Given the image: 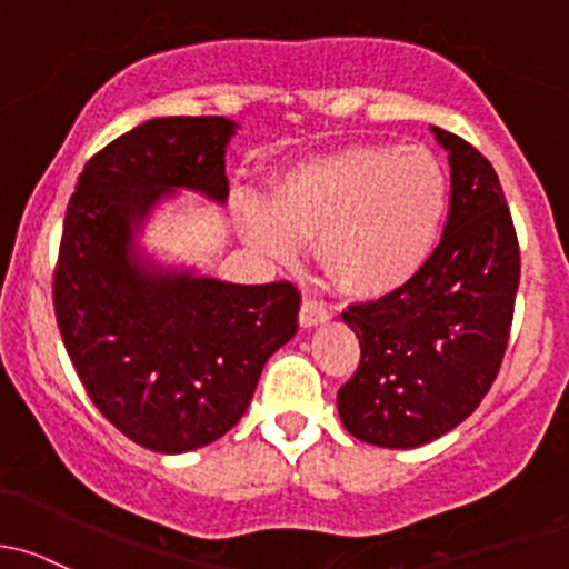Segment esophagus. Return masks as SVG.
I'll use <instances>...</instances> for the list:
<instances>
[{
	"mask_svg": "<svg viewBox=\"0 0 569 569\" xmlns=\"http://www.w3.org/2000/svg\"><path fill=\"white\" fill-rule=\"evenodd\" d=\"M298 318H301V326L303 328H312V326L326 323V320L331 318V312H328L323 303L315 301V298H303L301 312H298Z\"/></svg>",
	"mask_w": 569,
	"mask_h": 569,
	"instance_id": "esophagus-1",
	"label": "esophagus"
}]
</instances>
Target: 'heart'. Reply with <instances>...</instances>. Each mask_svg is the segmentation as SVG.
I'll list each match as a JSON object with an SVG mask.
<instances>
[{"label": "heart", "mask_w": 569, "mask_h": 569, "mask_svg": "<svg viewBox=\"0 0 569 569\" xmlns=\"http://www.w3.org/2000/svg\"><path fill=\"white\" fill-rule=\"evenodd\" d=\"M449 180L419 144H356L303 158L271 183L266 208L243 202L257 249L290 257L312 238L320 271L348 296L380 298L411 282L436 249Z\"/></svg>", "instance_id": "heart-1"}]
</instances>
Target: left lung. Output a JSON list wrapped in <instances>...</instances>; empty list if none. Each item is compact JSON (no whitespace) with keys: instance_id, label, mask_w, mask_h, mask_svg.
I'll return each instance as SVG.
<instances>
[{"instance_id":"obj_1","label":"left lung","mask_w":569,"mask_h":569,"mask_svg":"<svg viewBox=\"0 0 569 569\" xmlns=\"http://www.w3.org/2000/svg\"><path fill=\"white\" fill-rule=\"evenodd\" d=\"M432 133L452 167L441 243L400 290L342 312L361 361L337 395L339 419L372 447L413 449L466 421L499 375L512 326L520 249L499 174L466 139Z\"/></svg>"}]
</instances>
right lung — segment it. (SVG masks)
Masks as SVG:
<instances>
[{"label": "right lung", "mask_w": 569, "mask_h": 569, "mask_svg": "<svg viewBox=\"0 0 569 569\" xmlns=\"http://www.w3.org/2000/svg\"><path fill=\"white\" fill-rule=\"evenodd\" d=\"M227 117H156L84 163L62 227L54 312L87 395L153 452L238 425L266 361L298 331L292 282L232 284L142 254L137 232L174 191L224 204Z\"/></svg>", "instance_id": "1"}]
</instances>
